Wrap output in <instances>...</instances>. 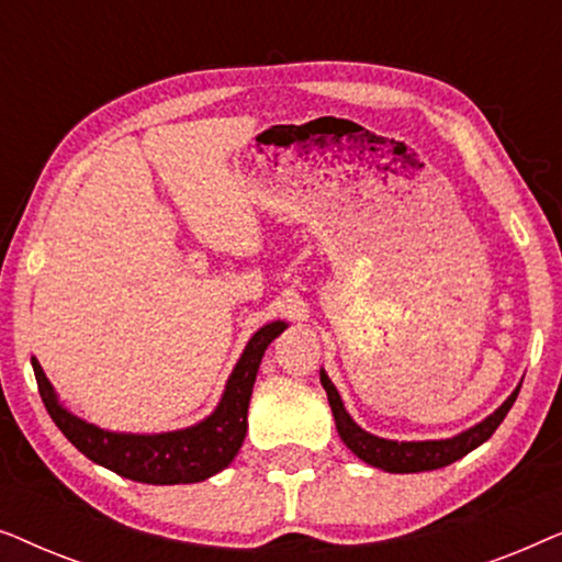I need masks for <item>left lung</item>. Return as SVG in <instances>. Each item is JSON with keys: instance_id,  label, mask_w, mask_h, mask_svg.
Segmentation results:
<instances>
[{"instance_id": "obj_1", "label": "left lung", "mask_w": 562, "mask_h": 562, "mask_svg": "<svg viewBox=\"0 0 562 562\" xmlns=\"http://www.w3.org/2000/svg\"><path fill=\"white\" fill-rule=\"evenodd\" d=\"M319 381L327 391V402L333 406L335 427L340 440L348 445V448L356 452V456L363 460V463L381 468L386 473H422V471H437V468H445L456 463L468 452L479 448L488 440L491 435L496 432V427L502 425L506 414H509L512 404L517 402L519 386L512 391V396L498 406L494 414H488L486 419L479 422V425L465 429L456 437H448V440H422V442H396V440H383V437H375L366 432L363 427H358L348 412H345V404L340 394H337L335 383L329 381L325 371H319Z\"/></svg>"}]
</instances>
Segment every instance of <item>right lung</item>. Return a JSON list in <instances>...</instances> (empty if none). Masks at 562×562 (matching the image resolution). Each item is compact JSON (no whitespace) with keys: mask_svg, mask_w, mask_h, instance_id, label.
<instances>
[{"mask_svg":"<svg viewBox=\"0 0 562 562\" xmlns=\"http://www.w3.org/2000/svg\"><path fill=\"white\" fill-rule=\"evenodd\" d=\"M286 327V322L281 319L260 327L250 337V342L245 345L240 360L229 373L217 409L199 425L176 429V432L133 435L110 432V429L89 425V422L76 417L58 402L56 391L45 379L43 368L35 358L33 371L37 391H41L50 419L66 435V440L89 460H94L97 465L110 468L122 479L153 483V486L199 483L227 468L237 456V450H240L245 432H248V404L260 358H263L268 345L273 342V337H279Z\"/></svg>","mask_w":562,"mask_h":562,"instance_id":"add662e5","label":"right lung"}]
</instances>
